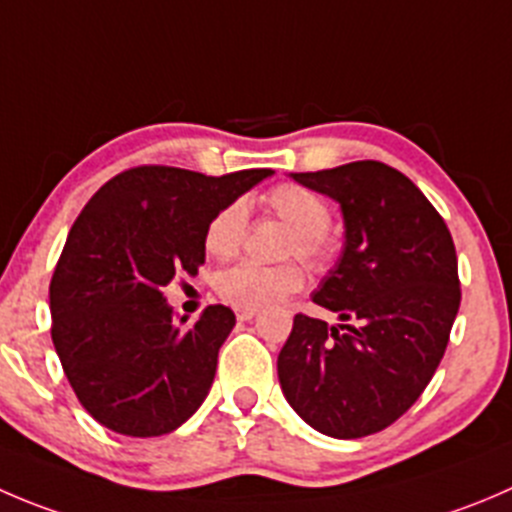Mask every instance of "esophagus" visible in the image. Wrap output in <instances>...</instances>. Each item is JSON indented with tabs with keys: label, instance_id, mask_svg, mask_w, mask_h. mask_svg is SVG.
<instances>
[{
	"label": "esophagus",
	"instance_id": "34e87169",
	"mask_svg": "<svg viewBox=\"0 0 512 512\" xmlns=\"http://www.w3.org/2000/svg\"><path fill=\"white\" fill-rule=\"evenodd\" d=\"M255 315H257L255 310H237V320H240V322L252 320V317H255Z\"/></svg>",
	"mask_w": 512,
	"mask_h": 512
}]
</instances>
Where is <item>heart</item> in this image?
Wrapping results in <instances>:
<instances>
[{"label":"heart","mask_w":512,"mask_h":512,"mask_svg":"<svg viewBox=\"0 0 512 512\" xmlns=\"http://www.w3.org/2000/svg\"><path fill=\"white\" fill-rule=\"evenodd\" d=\"M262 202H265L267 212L290 230L287 255L307 262L315 270L330 265L332 255H335V247L327 235L332 215L320 195L302 185H277L267 192ZM245 232V205L232 202V205L222 207L205 230L207 255H212L215 260L235 257L245 242ZM302 282H305V272L295 262L277 267L240 262L217 275L215 290L227 305L237 307V310H262V307L275 305L300 290Z\"/></svg>","instance_id":"b5f03b06"}]
</instances>
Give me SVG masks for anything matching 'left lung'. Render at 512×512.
Returning <instances> with one entry per match:
<instances>
[{"instance_id":"1","label":"left lung","mask_w":512,"mask_h":512,"mask_svg":"<svg viewBox=\"0 0 512 512\" xmlns=\"http://www.w3.org/2000/svg\"><path fill=\"white\" fill-rule=\"evenodd\" d=\"M292 180L340 205L345 245L312 300L350 325L295 315L277 357L282 393L317 433H380L433 380L460 307L458 257L428 197L375 160Z\"/></svg>"}]
</instances>
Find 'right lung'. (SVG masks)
<instances>
[{"label": "right lung", "mask_w": 512, "mask_h": 512, "mask_svg": "<svg viewBox=\"0 0 512 512\" xmlns=\"http://www.w3.org/2000/svg\"><path fill=\"white\" fill-rule=\"evenodd\" d=\"M270 175L142 165L112 177L79 212L49 282L52 342L99 425L155 438L180 428L207 398L235 312L210 305L185 327L165 287L197 275L212 217Z\"/></svg>", "instance_id": "right-lung-1"}]
</instances>
